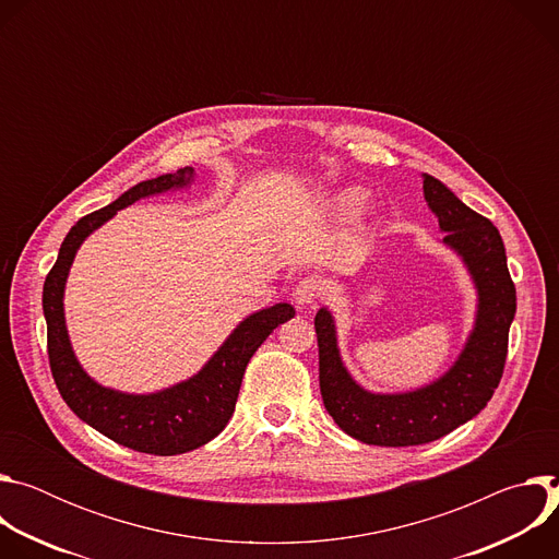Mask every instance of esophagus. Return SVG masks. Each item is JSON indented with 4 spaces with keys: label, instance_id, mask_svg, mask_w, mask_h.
Here are the masks:
<instances>
[{
    "label": "esophagus",
    "instance_id": "obj_1",
    "mask_svg": "<svg viewBox=\"0 0 559 559\" xmlns=\"http://www.w3.org/2000/svg\"><path fill=\"white\" fill-rule=\"evenodd\" d=\"M325 289L328 287H325V281L321 276H305L294 287L292 298H294L298 309H309V307H313L318 300L325 296Z\"/></svg>",
    "mask_w": 559,
    "mask_h": 559
}]
</instances>
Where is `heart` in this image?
Returning <instances> with one entry per match:
<instances>
[{"label": "heart", "instance_id": "1", "mask_svg": "<svg viewBox=\"0 0 559 559\" xmlns=\"http://www.w3.org/2000/svg\"><path fill=\"white\" fill-rule=\"evenodd\" d=\"M365 205H367V199H365V194H360V192H349V194H345L343 201H341V210H343V214H347V216L360 214V212L365 210Z\"/></svg>", "mask_w": 559, "mask_h": 559}]
</instances>
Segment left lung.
Here are the masks:
<instances>
[{"mask_svg": "<svg viewBox=\"0 0 559 559\" xmlns=\"http://www.w3.org/2000/svg\"><path fill=\"white\" fill-rule=\"evenodd\" d=\"M429 210L438 216L442 243L464 263L475 294V321L455 362L433 382L401 393H376L347 371L328 307L316 311L318 369L323 403L352 438L376 447L433 442L480 414L500 384L509 328L515 316V285L498 227L466 207L442 181L423 175Z\"/></svg>", "mask_w": 559, "mask_h": 559, "instance_id": "1", "label": "left lung"}]
</instances>
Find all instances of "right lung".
<instances>
[{
    "instance_id": "obj_1",
    "label": "right lung",
    "mask_w": 559,
    "mask_h": 559,
    "mask_svg": "<svg viewBox=\"0 0 559 559\" xmlns=\"http://www.w3.org/2000/svg\"><path fill=\"white\" fill-rule=\"evenodd\" d=\"M192 168L147 179L123 192L110 205L79 218L66 234L57 263L44 283V318L48 358L55 384L66 405L86 425L128 449L152 455H177L207 444L229 423L246 367L263 341L289 318L294 307L276 302L243 318L212 358L192 378L154 393H126L99 384L76 360L66 330L63 292L70 265L86 238L119 210L164 192L190 188Z\"/></svg>"
}]
</instances>
